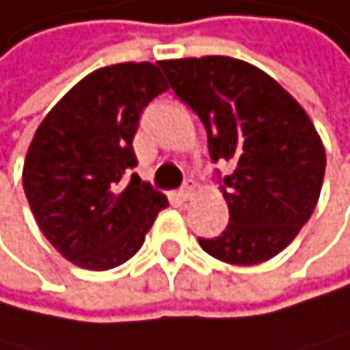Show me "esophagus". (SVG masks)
Instances as JSON below:
<instances>
[{"label":"esophagus","mask_w":350,"mask_h":350,"mask_svg":"<svg viewBox=\"0 0 350 350\" xmlns=\"http://www.w3.org/2000/svg\"><path fill=\"white\" fill-rule=\"evenodd\" d=\"M193 191H196V183H193V180L189 178L187 183H185V187H183V189L178 191V198H180L183 202H185V200H191Z\"/></svg>","instance_id":"obj_1"}]
</instances>
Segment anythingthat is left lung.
Returning <instances> with one entry per match:
<instances>
[{
	"label": "left lung",
	"mask_w": 350,
	"mask_h": 350,
	"mask_svg": "<svg viewBox=\"0 0 350 350\" xmlns=\"http://www.w3.org/2000/svg\"><path fill=\"white\" fill-rule=\"evenodd\" d=\"M170 87L204 124L209 154L235 165L219 189L228 226L211 257L255 266L292 244L325 178V146L305 109L259 67L228 56L161 60Z\"/></svg>",
	"instance_id": "left-lung-1"
}]
</instances>
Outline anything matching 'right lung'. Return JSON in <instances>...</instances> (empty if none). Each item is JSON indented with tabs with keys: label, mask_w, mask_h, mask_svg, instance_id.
<instances>
[{
	"label": "right lung",
	"mask_w": 350,
	"mask_h": 350,
	"mask_svg": "<svg viewBox=\"0 0 350 350\" xmlns=\"http://www.w3.org/2000/svg\"><path fill=\"white\" fill-rule=\"evenodd\" d=\"M167 91L152 63H120L82 78L36 128L23 163L25 198L43 235L84 270L122 266L167 198L133 174L141 111Z\"/></svg>",
	"instance_id": "right-lung-1"
}]
</instances>
